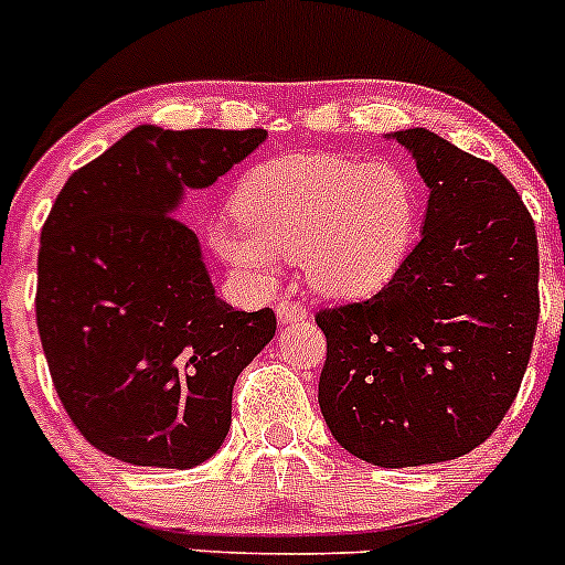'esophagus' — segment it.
Returning a JSON list of instances; mask_svg holds the SVG:
<instances>
[{
    "mask_svg": "<svg viewBox=\"0 0 565 565\" xmlns=\"http://www.w3.org/2000/svg\"><path fill=\"white\" fill-rule=\"evenodd\" d=\"M276 317L278 322H284V326H289V322H303L306 317H309V309L300 306L298 300H278Z\"/></svg>",
    "mask_w": 565,
    "mask_h": 565,
    "instance_id": "34e87169",
    "label": "esophagus"
}]
</instances>
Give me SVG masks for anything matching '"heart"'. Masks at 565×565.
<instances>
[{
  "label": "heart",
  "instance_id": "1",
  "mask_svg": "<svg viewBox=\"0 0 565 565\" xmlns=\"http://www.w3.org/2000/svg\"><path fill=\"white\" fill-rule=\"evenodd\" d=\"M234 212L239 223L212 232L215 250L234 267L270 276L278 259H300L317 292L364 298L408 256L419 193L397 162L303 151L250 168Z\"/></svg>",
  "mask_w": 565,
  "mask_h": 565
}]
</instances>
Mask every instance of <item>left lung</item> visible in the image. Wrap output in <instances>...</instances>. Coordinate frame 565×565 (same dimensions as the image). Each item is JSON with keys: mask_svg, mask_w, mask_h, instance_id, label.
<instances>
[{"mask_svg": "<svg viewBox=\"0 0 565 565\" xmlns=\"http://www.w3.org/2000/svg\"><path fill=\"white\" fill-rule=\"evenodd\" d=\"M430 190L392 281L320 309V408L355 458L399 469L483 445L516 399L539 326V237L500 168L428 129L394 131Z\"/></svg>", "mask_w": 565, "mask_h": 565, "instance_id": "left-lung-1", "label": "left lung"}]
</instances>
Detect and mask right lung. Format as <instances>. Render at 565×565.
Segmentation results:
<instances>
[{"mask_svg": "<svg viewBox=\"0 0 565 565\" xmlns=\"http://www.w3.org/2000/svg\"><path fill=\"white\" fill-rule=\"evenodd\" d=\"M265 129L137 126L71 173L41 232L35 317L52 383L96 450L190 469L221 450L237 375L276 333L273 309L215 295L173 210Z\"/></svg>", "mask_w": 565, "mask_h": 565, "instance_id": "1", "label": "right lung"}]
</instances>
